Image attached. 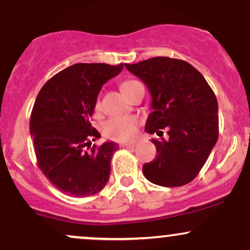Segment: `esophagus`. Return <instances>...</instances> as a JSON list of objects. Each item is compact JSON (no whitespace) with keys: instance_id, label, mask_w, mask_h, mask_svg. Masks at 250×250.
<instances>
[{"instance_id":"esophagus-1","label":"esophagus","mask_w":250,"mask_h":250,"mask_svg":"<svg viewBox=\"0 0 250 250\" xmlns=\"http://www.w3.org/2000/svg\"><path fill=\"white\" fill-rule=\"evenodd\" d=\"M135 146H136V143H135V142H128V143H122L121 147H123V148H134Z\"/></svg>"}]
</instances>
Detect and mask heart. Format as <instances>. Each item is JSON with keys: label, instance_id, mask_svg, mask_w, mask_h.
Returning a JSON list of instances; mask_svg holds the SVG:
<instances>
[{"label": "heart", "instance_id": "heart-1", "mask_svg": "<svg viewBox=\"0 0 250 250\" xmlns=\"http://www.w3.org/2000/svg\"><path fill=\"white\" fill-rule=\"evenodd\" d=\"M137 81L134 80H128L121 83L120 88L123 95H127L129 91L133 89L134 85H136ZM99 107V103L96 104ZM137 128V120L134 116H117L111 117L107 122L103 125V134L105 137L115 141H128L135 135Z\"/></svg>", "mask_w": 250, "mask_h": 250}]
</instances>
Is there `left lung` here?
Returning <instances> with one entry per match:
<instances>
[{"label": "left lung", "mask_w": 250, "mask_h": 250, "mask_svg": "<svg viewBox=\"0 0 250 250\" xmlns=\"http://www.w3.org/2000/svg\"><path fill=\"white\" fill-rule=\"evenodd\" d=\"M125 68L141 79L151 95L146 131L156 156L143 165L146 179L162 187L191 182L207 161L219 137V105L213 89L188 62L153 57ZM168 137H163V129Z\"/></svg>", "instance_id": "obj_1"}]
</instances>
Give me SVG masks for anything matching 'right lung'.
<instances>
[{
    "label": "right lung",
    "instance_id": "right-lung-1",
    "mask_svg": "<svg viewBox=\"0 0 250 250\" xmlns=\"http://www.w3.org/2000/svg\"><path fill=\"white\" fill-rule=\"evenodd\" d=\"M122 69L123 63H76L51 77L36 97L30 135L37 163L63 193L91 196L107 185L119 145L91 147L100 133L91 127L90 117L102 85Z\"/></svg>",
    "mask_w": 250,
    "mask_h": 250
}]
</instances>
